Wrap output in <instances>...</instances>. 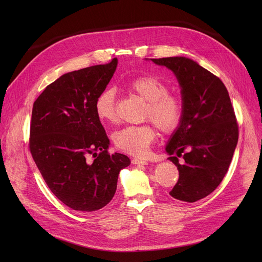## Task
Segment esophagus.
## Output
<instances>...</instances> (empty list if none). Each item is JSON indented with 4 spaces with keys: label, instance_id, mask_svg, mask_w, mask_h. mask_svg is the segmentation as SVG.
<instances>
[{
    "label": "esophagus",
    "instance_id": "obj_1",
    "mask_svg": "<svg viewBox=\"0 0 262 262\" xmlns=\"http://www.w3.org/2000/svg\"><path fill=\"white\" fill-rule=\"evenodd\" d=\"M132 162L134 164H147V161L144 159H140V158H133Z\"/></svg>",
    "mask_w": 262,
    "mask_h": 262
}]
</instances>
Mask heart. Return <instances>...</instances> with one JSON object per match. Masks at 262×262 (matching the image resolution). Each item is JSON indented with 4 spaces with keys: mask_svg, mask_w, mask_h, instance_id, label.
<instances>
[{
    "mask_svg": "<svg viewBox=\"0 0 262 262\" xmlns=\"http://www.w3.org/2000/svg\"><path fill=\"white\" fill-rule=\"evenodd\" d=\"M129 91L146 102L143 120H149L164 134L174 132L184 116V102L180 95L169 92L166 81L154 75H143L126 84ZM93 108L101 122L115 123L118 120L116 109V91L106 88L95 96ZM156 137V128L152 123L123 127L113 135L116 147L134 156H143Z\"/></svg>",
    "mask_w": 262,
    "mask_h": 262,
    "instance_id": "obj_1",
    "label": "heart"
}]
</instances>
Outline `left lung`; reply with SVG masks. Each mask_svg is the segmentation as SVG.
I'll return each mask as SVG.
<instances>
[{"label": "left lung", "instance_id": "obj_1", "mask_svg": "<svg viewBox=\"0 0 262 262\" xmlns=\"http://www.w3.org/2000/svg\"><path fill=\"white\" fill-rule=\"evenodd\" d=\"M152 60L174 72L184 102L180 127L166 147L180 175L170 195L194 203L213 192L227 173L239 138L235 110L223 81L195 61L186 57Z\"/></svg>", "mask_w": 262, "mask_h": 262}]
</instances>
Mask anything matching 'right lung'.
<instances>
[{
    "instance_id": "1",
    "label": "right lung",
    "mask_w": 262,
    "mask_h": 262,
    "mask_svg": "<svg viewBox=\"0 0 262 262\" xmlns=\"http://www.w3.org/2000/svg\"><path fill=\"white\" fill-rule=\"evenodd\" d=\"M117 64L114 58L63 74L33 106L30 152L53 194L73 210L103 208L116 193L120 171L130 163L126 155L108 153L109 139L93 108Z\"/></svg>"
}]
</instances>
